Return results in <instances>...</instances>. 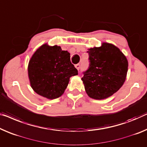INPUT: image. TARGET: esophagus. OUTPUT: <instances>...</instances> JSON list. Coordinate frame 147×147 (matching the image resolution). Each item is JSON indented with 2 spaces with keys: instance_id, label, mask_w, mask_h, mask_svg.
<instances>
[{
  "instance_id": "34e87169",
  "label": "esophagus",
  "mask_w": 147,
  "mask_h": 147,
  "mask_svg": "<svg viewBox=\"0 0 147 147\" xmlns=\"http://www.w3.org/2000/svg\"><path fill=\"white\" fill-rule=\"evenodd\" d=\"M75 67H76V69H77V70H79V69H80V65L79 64L75 65Z\"/></svg>"
}]
</instances>
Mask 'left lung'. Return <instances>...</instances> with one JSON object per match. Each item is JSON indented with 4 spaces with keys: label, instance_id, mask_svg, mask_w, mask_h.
I'll list each match as a JSON object with an SVG mask.
<instances>
[{
    "label": "left lung",
    "instance_id": "1",
    "mask_svg": "<svg viewBox=\"0 0 147 147\" xmlns=\"http://www.w3.org/2000/svg\"><path fill=\"white\" fill-rule=\"evenodd\" d=\"M90 66L82 78L90 98L104 100L119 90L126 79L128 61L119 48L103 42L100 47L90 48Z\"/></svg>",
    "mask_w": 147,
    "mask_h": 147
}]
</instances>
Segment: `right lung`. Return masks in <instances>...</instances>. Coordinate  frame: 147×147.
<instances>
[{
  "instance_id": "1",
  "label": "right lung",
  "mask_w": 147,
  "mask_h": 147,
  "mask_svg": "<svg viewBox=\"0 0 147 147\" xmlns=\"http://www.w3.org/2000/svg\"><path fill=\"white\" fill-rule=\"evenodd\" d=\"M67 51L60 46H40L28 63V73L31 87L35 92L49 100L62 96L70 78L78 74L71 62Z\"/></svg>"
}]
</instances>
